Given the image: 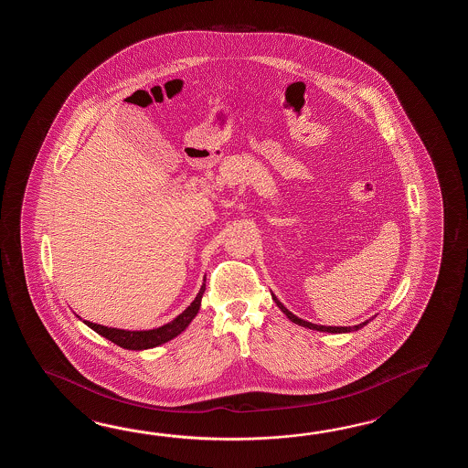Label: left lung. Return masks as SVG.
<instances>
[{
    "instance_id": "1",
    "label": "left lung",
    "mask_w": 468,
    "mask_h": 468,
    "mask_svg": "<svg viewBox=\"0 0 468 468\" xmlns=\"http://www.w3.org/2000/svg\"><path fill=\"white\" fill-rule=\"evenodd\" d=\"M272 299L276 301V304H278L279 309L288 316L292 323H296L299 326H304V328L309 329H316V331H326V333H348V331H356V329L363 328L365 324H368L369 321H365V323H361V324H356V326H349V328H343V326H319V324H313V323H308V321H304V319L298 318V316H294L291 311L284 308L281 303H279L278 298L276 296H272Z\"/></svg>"
}]
</instances>
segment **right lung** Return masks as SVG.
I'll use <instances>...</instances> for the list:
<instances>
[{
  "mask_svg": "<svg viewBox=\"0 0 468 468\" xmlns=\"http://www.w3.org/2000/svg\"><path fill=\"white\" fill-rule=\"evenodd\" d=\"M206 291V284H202L199 294L190 303L189 308L186 309L182 314H179L174 321L167 324L160 326L157 329H149V331H127V329L107 328L101 324H95L90 321H83L87 326L97 331L103 338L110 339L120 348L125 349H149L154 346H159L162 343H167L172 338H176L184 329L189 326L190 321L196 318L199 313L200 299Z\"/></svg>",
  "mask_w": 468,
  "mask_h": 468,
  "instance_id": "add662e5",
  "label": "right lung"
}]
</instances>
